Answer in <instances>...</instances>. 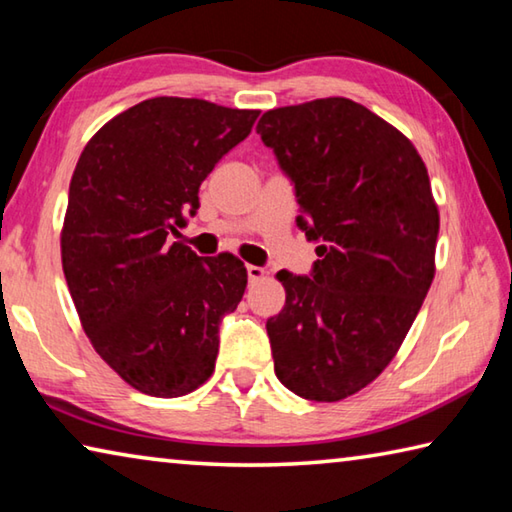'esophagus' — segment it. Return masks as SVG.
I'll use <instances>...</instances> for the list:
<instances>
[{
    "label": "esophagus",
    "mask_w": 512,
    "mask_h": 512,
    "mask_svg": "<svg viewBox=\"0 0 512 512\" xmlns=\"http://www.w3.org/2000/svg\"><path fill=\"white\" fill-rule=\"evenodd\" d=\"M246 273H248V282H257V280H262V277H264V268L248 264L246 266Z\"/></svg>",
    "instance_id": "esophagus-1"
}]
</instances>
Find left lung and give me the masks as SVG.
I'll return each instance as SVG.
<instances>
[{"label":"left lung","instance_id":"1","mask_svg":"<svg viewBox=\"0 0 512 512\" xmlns=\"http://www.w3.org/2000/svg\"><path fill=\"white\" fill-rule=\"evenodd\" d=\"M257 133L318 246L309 275L277 273L275 375L305 400L339 402L391 363L431 287L440 221L427 167L397 128L343 97L268 110Z\"/></svg>","mask_w":512,"mask_h":512}]
</instances>
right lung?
Instances as JSON below:
<instances>
[{"mask_svg": "<svg viewBox=\"0 0 512 512\" xmlns=\"http://www.w3.org/2000/svg\"><path fill=\"white\" fill-rule=\"evenodd\" d=\"M257 115L146 99L110 119L74 169L60 237L67 287L94 350L146 395L192 393L212 375L221 320L244 296L235 255L198 257L178 237L198 187Z\"/></svg>", "mask_w": 512, "mask_h": 512, "instance_id": "obj_1", "label": "right lung"}]
</instances>
